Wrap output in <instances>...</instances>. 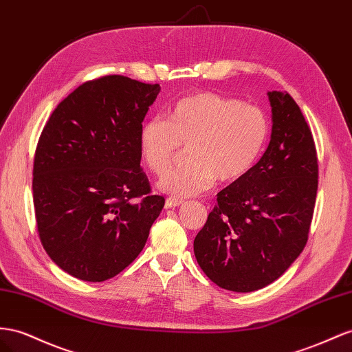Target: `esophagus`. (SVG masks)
Wrapping results in <instances>:
<instances>
[{
  "label": "esophagus",
  "instance_id": "obj_1",
  "mask_svg": "<svg viewBox=\"0 0 352 352\" xmlns=\"http://www.w3.org/2000/svg\"><path fill=\"white\" fill-rule=\"evenodd\" d=\"M184 201L180 198H175V197H170L166 199V208H175V207H179L182 206Z\"/></svg>",
  "mask_w": 352,
  "mask_h": 352
}]
</instances>
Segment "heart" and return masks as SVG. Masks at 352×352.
Instances as JSON below:
<instances>
[{"label": "heart", "instance_id": "obj_1", "mask_svg": "<svg viewBox=\"0 0 352 352\" xmlns=\"http://www.w3.org/2000/svg\"><path fill=\"white\" fill-rule=\"evenodd\" d=\"M268 139V120L256 107L214 93L179 100L168 121L154 118L140 130V155L163 175L186 148V161L168 172L160 188L175 198L201 194L214 180L234 182L259 160Z\"/></svg>", "mask_w": 352, "mask_h": 352}]
</instances>
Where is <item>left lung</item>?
Masks as SVG:
<instances>
[{
	"mask_svg": "<svg viewBox=\"0 0 352 352\" xmlns=\"http://www.w3.org/2000/svg\"><path fill=\"white\" fill-rule=\"evenodd\" d=\"M270 145L252 170L217 194L194 240L199 268L217 286L249 293L280 278L308 241L318 160L305 117L289 93L268 91Z\"/></svg>",
	"mask_w": 352,
	"mask_h": 352,
	"instance_id": "1",
	"label": "left lung"
}]
</instances>
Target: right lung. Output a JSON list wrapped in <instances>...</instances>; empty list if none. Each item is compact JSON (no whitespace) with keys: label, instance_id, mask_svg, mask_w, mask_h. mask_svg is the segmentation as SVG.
<instances>
[{"label":"right lung","instance_id":"1","mask_svg":"<svg viewBox=\"0 0 352 352\" xmlns=\"http://www.w3.org/2000/svg\"><path fill=\"white\" fill-rule=\"evenodd\" d=\"M158 84L122 75L84 82L53 111L34 158V207L50 259L82 281L135 261L164 207L140 168V130Z\"/></svg>","mask_w":352,"mask_h":352}]
</instances>
